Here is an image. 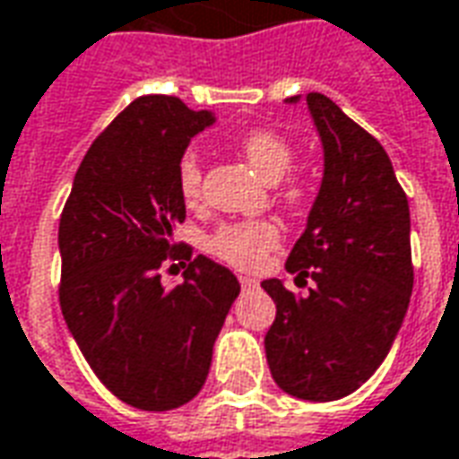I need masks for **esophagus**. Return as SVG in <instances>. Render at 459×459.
<instances>
[{
  "mask_svg": "<svg viewBox=\"0 0 459 459\" xmlns=\"http://www.w3.org/2000/svg\"><path fill=\"white\" fill-rule=\"evenodd\" d=\"M239 284H242V290H255V287H257V280H252V277H239Z\"/></svg>",
  "mask_w": 459,
  "mask_h": 459,
  "instance_id": "esophagus-1",
  "label": "esophagus"
}]
</instances>
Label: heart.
<instances>
[{
  "label": "heart",
  "mask_w": 459,
  "mask_h": 459,
  "mask_svg": "<svg viewBox=\"0 0 459 459\" xmlns=\"http://www.w3.org/2000/svg\"><path fill=\"white\" fill-rule=\"evenodd\" d=\"M239 150L262 179H280V197L290 210H297L307 202V185L295 175L283 177L292 167L295 150L282 134L272 129H249L239 139ZM177 189L187 204H197L202 197V169L195 154H185L177 164ZM277 242L280 227L272 220H245L217 227L207 237L204 247L217 260L227 262L237 270H255L264 260V255L277 247Z\"/></svg>",
  "instance_id": "b5f03b06"
}]
</instances>
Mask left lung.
Masks as SVG:
<instances>
[{"label": "left lung", "instance_id": "obj_1", "mask_svg": "<svg viewBox=\"0 0 459 459\" xmlns=\"http://www.w3.org/2000/svg\"><path fill=\"white\" fill-rule=\"evenodd\" d=\"M297 102V97H290ZM325 177L307 230L287 257L305 297L264 280L277 317L264 334L274 382L292 397L330 403L355 393L393 347L412 295L410 204L382 144L330 97L307 94Z\"/></svg>", "mask_w": 459, "mask_h": 459}]
</instances>
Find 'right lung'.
Here are the masks:
<instances>
[{"label": "right lung", "instance_id": "add662e5", "mask_svg": "<svg viewBox=\"0 0 459 459\" xmlns=\"http://www.w3.org/2000/svg\"><path fill=\"white\" fill-rule=\"evenodd\" d=\"M212 122L179 97L134 100L91 142L59 217L66 327L104 387L137 410H175L202 390L239 295L235 274L204 255L182 284L160 274L162 262L192 257L172 239L187 217L177 164Z\"/></svg>", "mask_w": 459, "mask_h": 459}]
</instances>
